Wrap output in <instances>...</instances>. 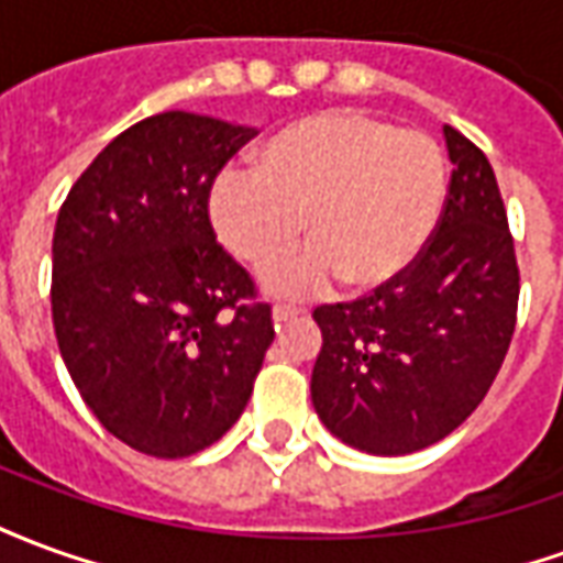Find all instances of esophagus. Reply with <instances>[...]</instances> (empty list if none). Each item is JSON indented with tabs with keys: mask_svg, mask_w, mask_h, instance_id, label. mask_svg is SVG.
<instances>
[{
	"mask_svg": "<svg viewBox=\"0 0 563 563\" xmlns=\"http://www.w3.org/2000/svg\"><path fill=\"white\" fill-rule=\"evenodd\" d=\"M301 317H305V310H301V307H292V305L274 307V322H277V325H286V322H292V319H301Z\"/></svg>",
	"mask_w": 563,
	"mask_h": 563,
	"instance_id": "esophagus-1",
	"label": "esophagus"
}]
</instances>
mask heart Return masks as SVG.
I'll return each mask as SVG.
<instances>
[{
	"mask_svg": "<svg viewBox=\"0 0 563 563\" xmlns=\"http://www.w3.org/2000/svg\"><path fill=\"white\" fill-rule=\"evenodd\" d=\"M446 201V162L422 132L358 111L295 120L258 150L256 172H225L210 220L234 256L265 268L301 238L310 250L271 268V295H310L341 280L389 286L431 241Z\"/></svg>",
	"mask_w": 563,
	"mask_h": 563,
	"instance_id": "b5f03b06",
	"label": "heart"
}]
</instances>
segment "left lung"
Segmentation results:
<instances>
[{"label":"left lung","mask_w":563,"mask_h":563,"mask_svg":"<svg viewBox=\"0 0 563 563\" xmlns=\"http://www.w3.org/2000/svg\"><path fill=\"white\" fill-rule=\"evenodd\" d=\"M452 162L434 238L404 277L313 310L322 350L310 377L319 419L346 446L410 455L479 407L516 329L519 265L495 172L443 126Z\"/></svg>","instance_id":"obj_1"}]
</instances>
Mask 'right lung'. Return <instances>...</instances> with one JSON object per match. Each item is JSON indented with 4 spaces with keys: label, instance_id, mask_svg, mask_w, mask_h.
I'll list each match as a JSON object with an SVG mask.
<instances>
[{
    "label": "right lung",
    "instance_id": "obj_1",
    "mask_svg": "<svg viewBox=\"0 0 563 563\" xmlns=\"http://www.w3.org/2000/svg\"><path fill=\"white\" fill-rule=\"evenodd\" d=\"M253 126L165 111L92 159L54 229V329L92 416L126 446L186 459L253 395L271 307L210 225L213 177Z\"/></svg>",
    "mask_w": 563,
    "mask_h": 563
}]
</instances>
